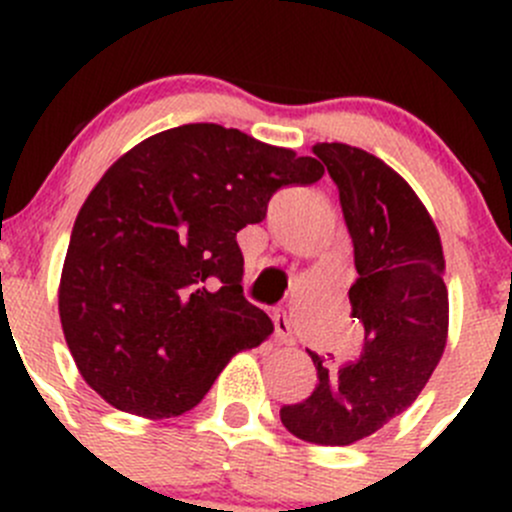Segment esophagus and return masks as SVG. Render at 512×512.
Returning <instances> with one entry per match:
<instances>
[{
    "instance_id": "esophagus-1",
    "label": "esophagus",
    "mask_w": 512,
    "mask_h": 512,
    "mask_svg": "<svg viewBox=\"0 0 512 512\" xmlns=\"http://www.w3.org/2000/svg\"><path fill=\"white\" fill-rule=\"evenodd\" d=\"M275 337H277V342L287 344V347H292V344H294L292 324H289V319H287L285 312H277L275 314Z\"/></svg>"
}]
</instances>
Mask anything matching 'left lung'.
I'll return each instance as SVG.
<instances>
[{
    "label": "left lung",
    "instance_id": "obj_1",
    "mask_svg": "<svg viewBox=\"0 0 512 512\" xmlns=\"http://www.w3.org/2000/svg\"><path fill=\"white\" fill-rule=\"evenodd\" d=\"M314 156L339 188L354 242L352 317L364 347L349 364L317 366V386L280 409L289 433L317 446H349L409 409L441 361L448 334V289L441 237L411 185L381 158L317 143Z\"/></svg>",
    "mask_w": 512,
    "mask_h": 512
}]
</instances>
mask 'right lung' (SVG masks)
Segmentation results:
<instances>
[{"label":"right lung","instance_id":"obj_1","mask_svg":"<svg viewBox=\"0 0 512 512\" xmlns=\"http://www.w3.org/2000/svg\"><path fill=\"white\" fill-rule=\"evenodd\" d=\"M317 158L237 128L188 123L138 143L79 210L59 287L66 344L86 384L126 414L180 416L272 322L242 294L237 232L262 223Z\"/></svg>","mask_w":512,"mask_h":512}]
</instances>
